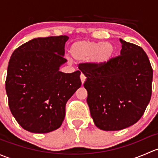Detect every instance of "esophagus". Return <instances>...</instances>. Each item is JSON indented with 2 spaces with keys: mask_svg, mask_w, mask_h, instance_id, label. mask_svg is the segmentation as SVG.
Segmentation results:
<instances>
[{
  "mask_svg": "<svg viewBox=\"0 0 158 158\" xmlns=\"http://www.w3.org/2000/svg\"><path fill=\"white\" fill-rule=\"evenodd\" d=\"M80 79H81V82H82V84H83L84 82H85L86 77H85V76L83 74V73H82V74L80 75Z\"/></svg>",
  "mask_w": 158,
  "mask_h": 158,
  "instance_id": "esophagus-1",
  "label": "esophagus"
}]
</instances>
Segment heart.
Returning a JSON list of instances; mask_svg holds the SVG:
<instances>
[{
  "mask_svg": "<svg viewBox=\"0 0 158 158\" xmlns=\"http://www.w3.org/2000/svg\"><path fill=\"white\" fill-rule=\"evenodd\" d=\"M114 51V46L111 43L83 40L73 44L70 53L75 60H85L92 58L94 63L102 65L111 60Z\"/></svg>",
  "mask_w": 158,
  "mask_h": 158,
  "instance_id": "heart-1",
  "label": "heart"
}]
</instances>
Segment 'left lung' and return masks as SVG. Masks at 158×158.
I'll return each instance as SVG.
<instances>
[{"instance_id":"8db88e82","label":"left lung","mask_w":158,"mask_h":158,"mask_svg":"<svg viewBox=\"0 0 158 158\" xmlns=\"http://www.w3.org/2000/svg\"><path fill=\"white\" fill-rule=\"evenodd\" d=\"M120 56L102 65L81 63L95 126L119 131L136 123L151 97L153 69L144 49L120 39Z\"/></svg>"}]
</instances>
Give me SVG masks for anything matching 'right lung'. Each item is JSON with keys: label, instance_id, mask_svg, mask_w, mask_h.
Masks as SVG:
<instances>
[{"label": "right lung", "instance_id": "add662e5", "mask_svg": "<svg viewBox=\"0 0 158 158\" xmlns=\"http://www.w3.org/2000/svg\"><path fill=\"white\" fill-rule=\"evenodd\" d=\"M67 36L34 38L16 49L5 87L13 116L25 130L49 133L61 126L66 104L81 86L80 71L64 73Z\"/></svg>", "mask_w": 158, "mask_h": 158}]
</instances>
